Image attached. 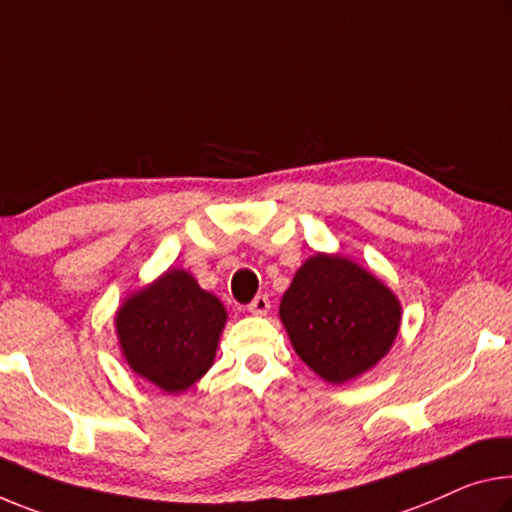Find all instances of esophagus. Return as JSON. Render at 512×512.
<instances>
[{"label":"esophagus","mask_w":512,"mask_h":512,"mask_svg":"<svg viewBox=\"0 0 512 512\" xmlns=\"http://www.w3.org/2000/svg\"><path fill=\"white\" fill-rule=\"evenodd\" d=\"M269 310H271V300H269V296H266V294L255 296L253 303L248 305V312L250 314H257V316H264Z\"/></svg>","instance_id":"34e87169"}]
</instances>
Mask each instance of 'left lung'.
Masks as SVG:
<instances>
[{
  "instance_id": "8db88e82",
  "label": "left lung",
  "mask_w": 512,
  "mask_h": 512,
  "mask_svg": "<svg viewBox=\"0 0 512 512\" xmlns=\"http://www.w3.org/2000/svg\"><path fill=\"white\" fill-rule=\"evenodd\" d=\"M291 346L332 385L362 376L392 348L401 303L376 275L342 255L316 253L280 303Z\"/></svg>"
}]
</instances>
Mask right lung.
Returning a JSON list of instances; mask_svg holds the SVG:
<instances>
[{"instance_id":"right-lung-1","label":"right lung","mask_w":512,"mask_h":512,"mask_svg":"<svg viewBox=\"0 0 512 512\" xmlns=\"http://www.w3.org/2000/svg\"><path fill=\"white\" fill-rule=\"evenodd\" d=\"M227 312L191 273L168 269L118 307L120 351L134 373L180 394L214 364Z\"/></svg>"}]
</instances>
